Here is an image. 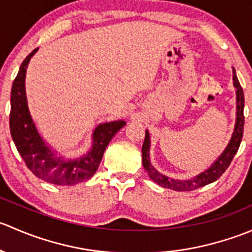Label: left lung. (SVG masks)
<instances>
[{
    "mask_svg": "<svg viewBox=\"0 0 252 252\" xmlns=\"http://www.w3.org/2000/svg\"><path fill=\"white\" fill-rule=\"evenodd\" d=\"M233 84L236 89V121L234 131H233L232 139H230L229 144L225 147L223 154L213 162L212 166L208 169L196 175L195 178H191L189 180H177L171 179V178L166 177V175L161 174L158 171L152 167L151 162H150V134L146 130L145 133V140L142 144V164L144 168L146 169L147 174L150 175L155 183H157L161 187L167 188V189L175 190V191H191V190H196L199 188L205 187V185L210 184V183L215 182L225 172V169L229 167L230 162L234 158L235 154L238 152L239 146H240L241 139H243V131H244V91L241 88L240 83H239L238 78H236L235 69L233 68Z\"/></svg>",
    "mask_w": 252,
    "mask_h": 252,
    "instance_id": "8db88e82",
    "label": "left lung"
}]
</instances>
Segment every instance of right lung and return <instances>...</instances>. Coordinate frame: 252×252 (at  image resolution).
Listing matches in <instances>:
<instances>
[{"label": "right lung", "mask_w": 252, "mask_h": 252, "mask_svg": "<svg viewBox=\"0 0 252 252\" xmlns=\"http://www.w3.org/2000/svg\"><path fill=\"white\" fill-rule=\"evenodd\" d=\"M37 48H35L19 68L11 91V113L9 129L18 152L24 159L28 168L37 178L56 185H75L85 182L97 171L103 152L116 133L121 130L126 122L116 121L102 123L93 134V147L86 155L77 159H64L58 157L47 147L40 136L27 102L25 94V73L29 61Z\"/></svg>", "instance_id": "right-lung-1"}]
</instances>
